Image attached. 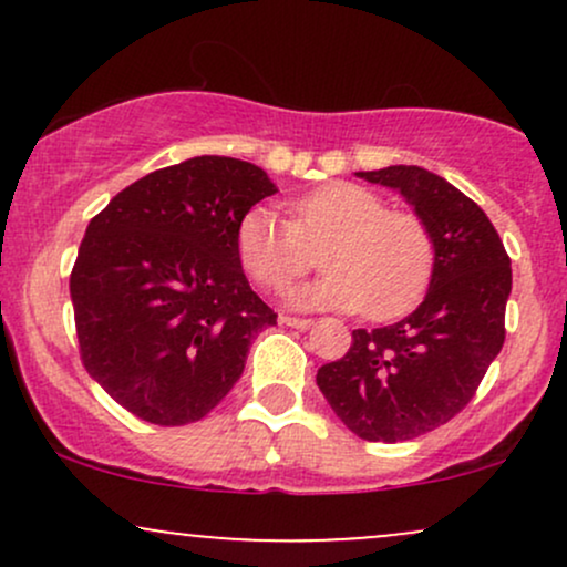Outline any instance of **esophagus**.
Instances as JSON below:
<instances>
[{"label":"esophagus","mask_w":567,"mask_h":567,"mask_svg":"<svg viewBox=\"0 0 567 567\" xmlns=\"http://www.w3.org/2000/svg\"><path fill=\"white\" fill-rule=\"evenodd\" d=\"M279 322L288 324V328H296V330H306L315 324V320H306V317H290V315H279Z\"/></svg>","instance_id":"34e87169"}]
</instances>
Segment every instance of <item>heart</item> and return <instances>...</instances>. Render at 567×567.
I'll list each match as a JSON object with an SVG mask.
<instances>
[{"label": "heart", "mask_w": 567, "mask_h": 567, "mask_svg": "<svg viewBox=\"0 0 567 567\" xmlns=\"http://www.w3.org/2000/svg\"><path fill=\"white\" fill-rule=\"evenodd\" d=\"M239 261L266 290H285L322 256L320 282L292 292L298 306L362 309L383 322L421 301L434 271V237L419 213L392 210L381 194L336 181L290 207V220L266 207L247 210L237 226Z\"/></svg>", "instance_id": "obj_1"}]
</instances>
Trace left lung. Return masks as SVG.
Instances as JSON below:
<instances>
[{
	"mask_svg": "<svg viewBox=\"0 0 567 567\" xmlns=\"http://www.w3.org/2000/svg\"><path fill=\"white\" fill-rule=\"evenodd\" d=\"M392 186L434 237L424 303L405 320L354 330L341 360L317 370V386L357 437L402 442L455 419L506 338L509 252L483 207L440 175L415 165L357 173Z\"/></svg>",
	"mask_w": 567,
	"mask_h": 567,
	"instance_id": "1",
	"label": "left lung"
}]
</instances>
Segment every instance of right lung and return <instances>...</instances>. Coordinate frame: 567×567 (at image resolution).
I'll use <instances>...</instances> for the list:
<instances>
[{
    "label": "right lung",
    "mask_w": 567,
    "mask_h": 567,
    "mask_svg": "<svg viewBox=\"0 0 567 567\" xmlns=\"http://www.w3.org/2000/svg\"><path fill=\"white\" fill-rule=\"evenodd\" d=\"M277 188L261 167L194 157L122 188L71 269L82 365L154 426L205 419L245 370L269 309L247 282L237 226Z\"/></svg>",
    "instance_id": "1"
}]
</instances>
